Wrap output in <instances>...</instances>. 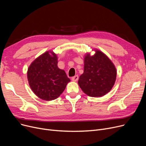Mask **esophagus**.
<instances>
[{
	"instance_id": "1",
	"label": "esophagus",
	"mask_w": 146,
	"mask_h": 146,
	"mask_svg": "<svg viewBox=\"0 0 146 146\" xmlns=\"http://www.w3.org/2000/svg\"><path fill=\"white\" fill-rule=\"evenodd\" d=\"M79 79V76H78V75H76V76H74V77H73L72 78V81H73V82H76V81H78V80Z\"/></svg>"
}]
</instances>
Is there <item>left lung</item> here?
Returning <instances> with one entry per match:
<instances>
[{"label": "left lung", "instance_id": "1", "mask_svg": "<svg viewBox=\"0 0 146 146\" xmlns=\"http://www.w3.org/2000/svg\"><path fill=\"white\" fill-rule=\"evenodd\" d=\"M95 54L88 53L84 57V72L78 84L87 95L101 97L112 89L117 78V70L111 60L104 52L95 50Z\"/></svg>", "mask_w": 146, "mask_h": 146}]
</instances>
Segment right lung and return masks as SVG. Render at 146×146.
I'll use <instances>...</instances> for the list:
<instances>
[{"instance_id": "obj_1", "label": "right lung", "mask_w": 146, "mask_h": 146, "mask_svg": "<svg viewBox=\"0 0 146 146\" xmlns=\"http://www.w3.org/2000/svg\"><path fill=\"white\" fill-rule=\"evenodd\" d=\"M58 58L53 51H47L37 57L29 66L27 78L33 92L40 99H57L70 82L64 70L57 66Z\"/></svg>"}]
</instances>
